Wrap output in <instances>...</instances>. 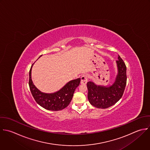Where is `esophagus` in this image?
Instances as JSON below:
<instances>
[{
	"mask_svg": "<svg viewBox=\"0 0 150 150\" xmlns=\"http://www.w3.org/2000/svg\"><path fill=\"white\" fill-rule=\"evenodd\" d=\"M88 82V78L86 75H83L81 76V83L82 85H86Z\"/></svg>",
	"mask_w": 150,
	"mask_h": 150,
	"instance_id": "esophagus-1",
	"label": "esophagus"
}]
</instances>
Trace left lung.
Returning a JSON list of instances; mask_svg holds the SVG:
<instances>
[{
	"label": "left lung",
	"instance_id": "8db88e82",
	"mask_svg": "<svg viewBox=\"0 0 150 150\" xmlns=\"http://www.w3.org/2000/svg\"><path fill=\"white\" fill-rule=\"evenodd\" d=\"M117 74L111 85H99L88 82V99L90 103L99 109H106L116 103L122 97L127 82L126 66L118 56L116 61Z\"/></svg>",
	"mask_w": 150,
	"mask_h": 150
}]
</instances>
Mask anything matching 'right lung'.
<instances>
[{
    "mask_svg": "<svg viewBox=\"0 0 150 150\" xmlns=\"http://www.w3.org/2000/svg\"><path fill=\"white\" fill-rule=\"evenodd\" d=\"M33 65L29 72L28 84L30 91L35 102L43 108L52 111H58L67 108L72 99L76 88L80 83L81 78L69 81L61 89L55 92L44 93L37 88L31 79Z\"/></svg>",
    "mask_w": 150,
    "mask_h": 150,
    "instance_id": "1",
    "label": "right lung"
}]
</instances>
